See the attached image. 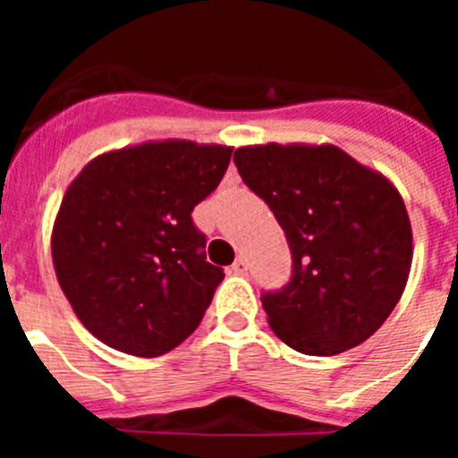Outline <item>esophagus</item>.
Returning a JSON list of instances; mask_svg holds the SVG:
<instances>
[{
  "instance_id": "1",
  "label": "esophagus",
  "mask_w": 458,
  "mask_h": 458,
  "mask_svg": "<svg viewBox=\"0 0 458 458\" xmlns=\"http://www.w3.org/2000/svg\"><path fill=\"white\" fill-rule=\"evenodd\" d=\"M232 273H236V275H245V273H248V261H245V259H242V257H238L236 261H233V264H232Z\"/></svg>"
}]
</instances>
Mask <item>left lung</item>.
Masks as SVG:
<instances>
[{"label":"left lung","instance_id":"1","mask_svg":"<svg viewBox=\"0 0 458 458\" xmlns=\"http://www.w3.org/2000/svg\"><path fill=\"white\" fill-rule=\"evenodd\" d=\"M233 163L275 213L293 259L289 284L261 295L273 333L307 355H337L369 339L411 273L399 190L335 144L241 147Z\"/></svg>","mask_w":458,"mask_h":458}]
</instances>
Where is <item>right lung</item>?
Here are the masks:
<instances>
[{
  "mask_svg": "<svg viewBox=\"0 0 458 458\" xmlns=\"http://www.w3.org/2000/svg\"><path fill=\"white\" fill-rule=\"evenodd\" d=\"M232 147L144 141L93 157L64 194L52 261L93 337L157 358L197 330L225 273L190 213L220 185Z\"/></svg>",
  "mask_w": 458,
  "mask_h": 458,
  "instance_id": "obj_1",
  "label": "right lung"
}]
</instances>
